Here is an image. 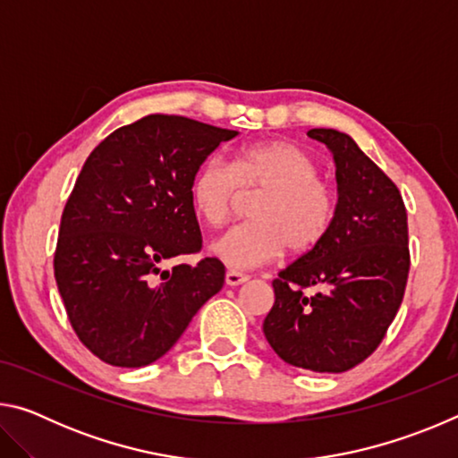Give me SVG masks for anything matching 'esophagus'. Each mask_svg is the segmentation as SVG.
<instances>
[{
    "mask_svg": "<svg viewBox=\"0 0 458 458\" xmlns=\"http://www.w3.org/2000/svg\"><path fill=\"white\" fill-rule=\"evenodd\" d=\"M246 281H248V275L238 273V270H228L226 273V284H230V286H238Z\"/></svg>",
    "mask_w": 458,
    "mask_h": 458,
    "instance_id": "1",
    "label": "esophagus"
}]
</instances>
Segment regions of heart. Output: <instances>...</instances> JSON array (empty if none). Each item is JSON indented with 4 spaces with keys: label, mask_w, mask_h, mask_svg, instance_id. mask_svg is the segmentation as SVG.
Wrapping results in <instances>:
<instances>
[{
    "label": "heart",
    "mask_w": 458,
    "mask_h": 458,
    "mask_svg": "<svg viewBox=\"0 0 458 458\" xmlns=\"http://www.w3.org/2000/svg\"><path fill=\"white\" fill-rule=\"evenodd\" d=\"M317 174L311 155L286 141L240 147L230 167L206 159L191 175L190 199L208 226L226 224L240 191H260L250 206L252 220L230 228L212 252L232 268H257L281 257L284 248L293 254L313 250L335 216V191Z\"/></svg>",
    "instance_id": "obj_1"
}]
</instances>
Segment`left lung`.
<instances>
[{
	"mask_svg": "<svg viewBox=\"0 0 458 458\" xmlns=\"http://www.w3.org/2000/svg\"><path fill=\"white\" fill-rule=\"evenodd\" d=\"M335 159L337 206L313 250L273 281L262 331L294 368L341 374L377 350L404 299L410 250L404 199L350 135L311 129ZM315 285V293L307 288Z\"/></svg>",
	"mask_w": 458,
	"mask_h": 458,
	"instance_id": "left-lung-1",
	"label": "left lung"
}]
</instances>
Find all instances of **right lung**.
Segmentation results:
<instances>
[{
    "label": "right lung",
    "instance_id": "obj_1",
    "mask_svg": "<svg viewBox=\"0 0 458 458\" xmlns=\"http://www.w3.org/2000/svg\"><path fill=\"white\" fill-rule=\"evenodd\" d=\"M236 135L147 114L113 131L84 161L62 212L54 276L68 321L98 360L149 366L222 289L226 270L218 259L161 267L201 250L191 175Z\"/></svg>",
    "mask_w": 458,
    "mask_h": 458
}]
</instances>
